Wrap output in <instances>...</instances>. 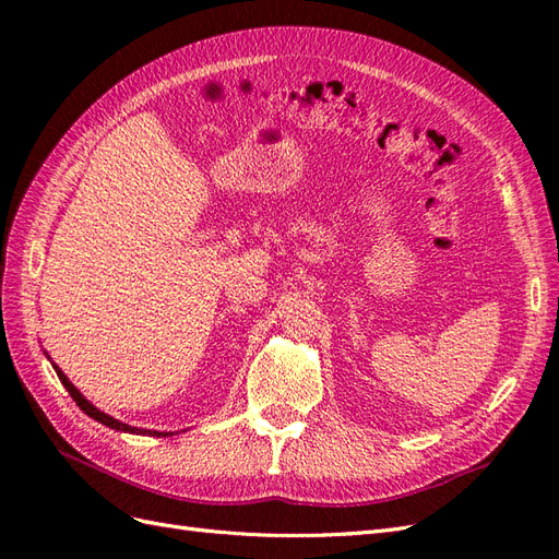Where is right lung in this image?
<instances>
[{"label":"right lung","mask_w":559,"mask_h":559,"mask_svg":"<svg viewBox=\"0 0 559 559\" xmlns=\"http://www.w3.org/2000/svg\"><path fill=\"white\" fill-rule=\"evenodd\" d=\"M50 359V357H48ZM56 368V373H58V378H60V382L64 384V389L67 392H70V396L76 401V405L79 408L86 413L88 417H93V419H97L99 425H105V427H109V429H116V431H123V433H142V436H170L167 431H151V429H138V427H130V425H126V421H121V419H116V417H111V415H107V413H103L99 408H95V405L83 396L79 389L70 382V378H67L62 370L58 368V366H53Z\"/></svg>","instance_id":"right-lung-1"}]
</instances>
